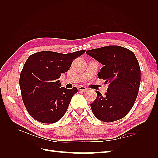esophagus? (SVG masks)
<instances>
[{"label":"esophagus","mask_w":158,"mask_h":158,"mask_svg":"<svg viewBox=\"0 0 158 158\" xmlns=\"http://www.w3.org/2000/svg\"><path fill=\"white\" fill-rule=\"evenodd\" d=\"M78 89L80 91H81V92H87V91L88 90L87 88H85L84 86H82V85H80V86L78 87Z\"/></svg>","instance_id":"esophagus-1"}]
</instances>
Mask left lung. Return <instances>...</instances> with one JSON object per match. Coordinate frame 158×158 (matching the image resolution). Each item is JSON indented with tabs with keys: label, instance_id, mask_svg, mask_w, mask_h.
<instances>
[{
	"label": "left lung",
	"instance_id": "1",
	"mask_svg": "<svg viewBox=\"0 0 158 158\" xmlns=\"http://www.w3.org/2000/svg\"><path fill=\"white\" fill-rule=\"evenodd\" d=\"M87 55L103 66L98 78L108 84L104 96L98 91L90 104L95 117L111 123L125 117L134 106L140 83V69L135 53L118 45H110L86 51Z\"/></svg>",
	"mask_w": 158,
	"mask_h": 158
}]
</instances>
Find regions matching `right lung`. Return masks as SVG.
<instances>
[{
  "instance_id": "obj_1",
  "label": "right lung",
  "mask_w": 158,
  "mask_h": 158,
  "mask_svg": "<svg viewBox=\"0 0 158 158\" xmlns=\"http://www.w3.org/2000/svg\"><path fill=\"white\" fill-rule=\"evenodd\" d=\"M84 52L63 54L41 51L27 59L19 83L23 103L33 118L43 123H54L64 116L78 89L61 87L59 78Z\"/></svg>"
}]
</instances>
